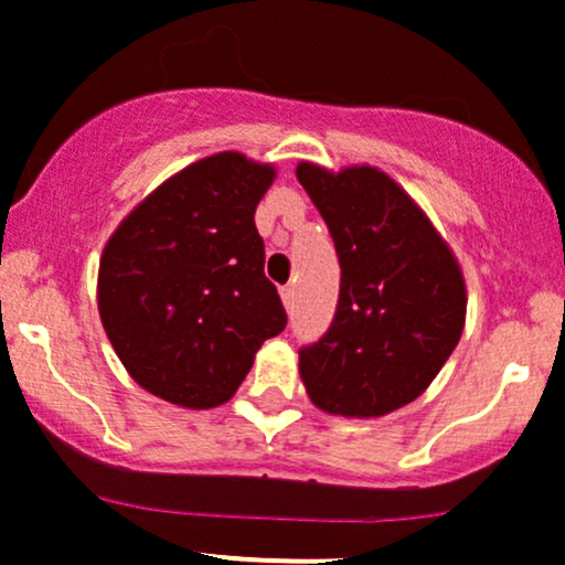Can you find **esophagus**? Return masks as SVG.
I'll use <instances>...</instances> for the list:
<instances>
[{
	"label": "esophagus",
	"mask_w": 565,
	"mask_h": 565,
	"mask_svg": "<svg viewBox=\"0 0 565 565\" xmlns=\"http://www.w3.org/2000/svg\"><path fill=\"white\" fill-rule=\"evenodd\" d=\"M281 300H284V306H292L295 302V287L292 284H287V287H281Z\"/></svg>",
	"instance_id": "34e87169"
}]
</instances>
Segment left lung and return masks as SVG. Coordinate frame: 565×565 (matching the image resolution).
<instances>
[{
	"label": "left lung",
	"mask_w": 565,
	"mask_h": 565,
	"mask_svg": "<svg viewBox=\"0 0 565 565\" xmlns=\"http://www.w3.org/2000/svg\"><path fill=\"white\" fill-rule=\"evenodd\" d=\"M341 263L330 330L300 349V379L332 417L376 419L417 401L466 328V278L412 194L373 164L300 162Z\"/></svg>",
	"instance_id": "obj_1"
}]
</instances>
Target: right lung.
I'll return each mask as SVG.
<instances>
[{"mask_svg":"<svg viewBox=\"0 0 565 565\" xmlns=\"http://www.w3.org/2000/svg\"><path fill=\"white\" fill-rule=\"evenodd\" d=\"M273 181V164L211 153L159 183L105 243L99 319L151 395L194 412L222 406L287 328L254 224Z\"/></svg>","mask_w":565,"mask_h":565,"instance_id":"add662e5","label":"right lung"}]
</instances>
